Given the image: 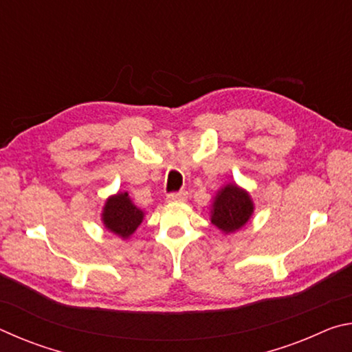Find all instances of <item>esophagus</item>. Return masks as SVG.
Listing matches in <instances>:
<instances>
[{
  "label": "esophagus",
  "instance_id": "esophagus-1",
  "mask_svg": "<svg viewBox=\"0 0 352 352\" xmlns=\"http://www.w3.org/2000/svg\"><path fill=\"white\" fill-rule=\"evenodd\" d=\"M188 199V192H184V190H182V192H170L168 194V200L169 201H184Z\"/></svg>",
  "mask_w": 352,
  "mask_h": 352
}]
</instances>
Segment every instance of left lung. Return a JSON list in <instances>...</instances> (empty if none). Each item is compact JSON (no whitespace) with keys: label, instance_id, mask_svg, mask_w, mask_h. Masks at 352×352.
Instances as JSON below:
<instances>
[{"label":"left lung","instance_id":"8db88e82","mask_svg":"<svg viewBox=\"0 0 352 352\" xmlns=\"http://www.w3.org/2000/svg\"><path fill=\"white\" fill-rule=\"evenodd\" d=\"M254 211L253 200L245 189L230 183L219 190L211 208V223L225 234L241 230Z\"/></svg>","mask_w":352,"mask_h":352}]
</instances>
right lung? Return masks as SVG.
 I'll return each instance as SVG.
<instances>
[{
    "label": "right lung",
    "mask_w": 352,
    "mask_h": 352,
    "mask_svg": "<svg viewBox=\"0 0 352 352\" xmlns=\"http://www.w3.org/2000/svg\"><path fill=\"white\" fill-rule=\"evenodd\" d=\"M144 219L138 206L130 200L127 192H118L107 199L102 211V222L105 228L122 239H129Z\"/></svg>",
    "instance_id": "add662e5"
}]
</instances>
